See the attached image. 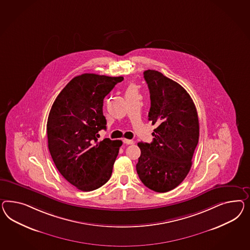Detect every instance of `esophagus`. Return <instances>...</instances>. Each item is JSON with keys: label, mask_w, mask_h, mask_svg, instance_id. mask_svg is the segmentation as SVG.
I'll list each match as a JSON object with an SVG mask.
<instances>
[{"label": "esophagus", "mask_w": 250, "mask_h": 250, "mask_svg": "<svg viewBox=\"0 0 250 250\" xmlns=\"http://www.w3.org/2000/svg\"><path fill=\"white\" fill-rule=\"evenodd\" d=\"M123 142L125 143V145H133L135 143L133 140H129V139H124Z\"/></svg>", "instance_id": "esophagus-1"}]
</instances>
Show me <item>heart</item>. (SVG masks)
<instances>
[{"instance_id":"b5f03b06","label":"heart","mask_w":250,"mask_h":250,"mask_svg":"<svg viewBox=\"0 0 250 250\" xmlns=\"http://www.w3.org/2000/svg\"><path fill=\"white\" fill-rule=\"evenodd\" d=\"M132 89H135V86H134V85H131V86L128 88V90H132Z\"/></svg>"}]
</instances>
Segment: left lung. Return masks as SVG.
Listing matches in <instances>:
<instances>
[{"instance_id": "obj_1", "label": "left lung", "mask_w": 250, "mask_h": 250, "mask_svg": "<svg viewBox=\"0 0 250 250\" xmlns=\"http://www.w3.org/2000/svg\"><path fill=\"white\" fill-rule=\"evenodd\" d=\"M151 107L148 120L156 128L153 142L138 143L136 172L149 189L165 193L188 176L199 138V122L191 96L176 82L155 70L144 72Z\"/></svg>"}]
</instances>
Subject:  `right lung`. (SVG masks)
Wrapping results in <instances>:
<instances>
[{
	"label": "right lung",
	"mask_w": 250,
	"mask_h": 250,
	"mask_svg": "<svg viewBox=\"0 0 250 250\" xmlns=\"http://www.w3.org/2000/svg\"><path fill=\"white\" fill-rule=\"evenodd\" d=\"M124 78L95 74L75 76L56 97L47 120L48 148L68 182L82 191L101 188L110 179L120 140L98 141L106 128L104 99Z\"/></svg>",
	"instance_id": "obj_1"
}]
</instances>
